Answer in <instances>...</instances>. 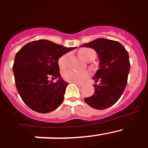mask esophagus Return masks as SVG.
I'll use <instances>...</instances> for the list:
<instances>
[{
  "instance_id": "esophagus-1",
  "label": "esophagus",
  "mask_w": 148,
  "mask_h": 148,
  "mask_svg": "<svg viewBox=\"0 0 148 148\" xmlns=\"http://www.w3.org/2000/svg\"><path fill=\"white\" fill-rule=\"evenodd\" d=\"M73 83H75V84H77V85L79 86V87H81V86L83 85V84H82V83H79V82H73Z\"/></svg>"
}]
</instances>
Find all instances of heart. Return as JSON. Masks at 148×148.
<instances>
[{
    "label": "heart",
    "mask_w": 148,
    "mask_h": 148,
    "mask_svg": "<svg viewBox=\"0 0 148 148\" xmlns=\"http://www.w3.org/2000/svg\"><path fill=\"white\" fill-rule=\"evenodd\" d=\"M81 56L87 60L90 56L95 53V51L89 48H85L81 50ZM70 54H65L62 56L58 60V65L61 69H64L68 65V59ZM89 76V73L87 71H76L73 70H67L63 73V78L65 81L69 82H82Z\"/></svg>",
    "instance_id": "obj_1"
}]
</instances>
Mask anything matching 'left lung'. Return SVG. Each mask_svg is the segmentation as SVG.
Listing matches in <instances>:
<instances>
[{
  "label": "left lung",
  "mask_w": 148,
  "mask_h": 148,
  "mask_svg": "<svg viewBox=\"0 0 148 148\" xmlns=\"http://www.w3.org/2000/svg\"><path fill=\"white\" fill-rule=\"evenodd\" d=\"M80 47L95 50L99 58V70L93 79L95 92L84 99L87 104L96 110H104L113 106L122 95L127 83L130 64L129 55L124 46L118 41L98 38Z\"/></svg>",
  "instance_id": "obj_1"
}]
</instances>
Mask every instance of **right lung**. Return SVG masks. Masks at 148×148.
I'll return each instance as SVG.
<instances>
[{"label":"right lung","instance_id":"right-lung-1","mask_svg":"<svg viewBox=\"0 0 148 148\" xmlns=\"http://www.w3.org/2000/svg\"><path fill=\"white\" fill-rule=\"evenodd\" d=\"M76 47H65L50 40H34L15 55L12 66L17 90L23 101L38 113L52 112L61 104L68 84L60 78V57ZM49 77L58 78L56 82Z\"/></svg>","mask_w":148,"mask_h":148}]
</instances>
